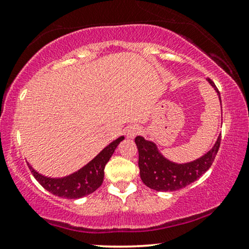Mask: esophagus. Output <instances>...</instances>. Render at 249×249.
Returning <instances> with one entry per match:
<instances>
[{"label":"esophagus","instance_id":"esophagus-1","mask_svg":"<svg viewBox=\"0 0 249 249\" xmlns=\"http://www.w3.org/2000/svg\"><path fill=\"white\" fill-rule=\"evenodd\" d=\"M141 130H142L141 125L130 124L129 127H127V129H125V135H127V137L129 138H134L136 135H138L139 132H141Z\"/></svg>","mask_w":249,"mask_h":249}]
</instances>
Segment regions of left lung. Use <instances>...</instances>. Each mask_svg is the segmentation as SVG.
Listing matches in <instances>:
<instances>
[{"mask_svg":"<svg viewBox=\"0 0 249 249\" xmlns=\"http://www.w3.org/2000/svg\"><path fill=\"white\" fill-rule=\"evenodd\" d=\"M207 81L216 90L221 102L220 91L215 84L210 78H207ZM135 142L138 148V166L142 181L151 189L158 192H173L196 181L211 168L219 151L221 135L212 149H210L205 155L185 164H177L166 160L159 152L154 142L146 141L141 136L135 138Z\"/></svg>","mask_w":249,"mask_h":249,"instance_id":"1","label":"left lung"}]
</instances>
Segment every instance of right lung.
<instances>
[{
  "instance_id": "1",
  "label": "right lung",
  "mask_w": 249,
  "mask_h": 249,
  "mask_svg": "<svg viewBox=\"0 0 249 249\" xmlns=\"http://www.w3.org/2000/svg\"><path fill=\"white\" fill-rule=\"evenodd\" d=\"M124 139V136L115 139L84 168L64 178H47L35 171L32 165H29V163L27 164L37 181L51 194L70 199L81 198L94 193L103 183L105 165L114 153L117 146Z\"/></svg>"
}]
</instances>
